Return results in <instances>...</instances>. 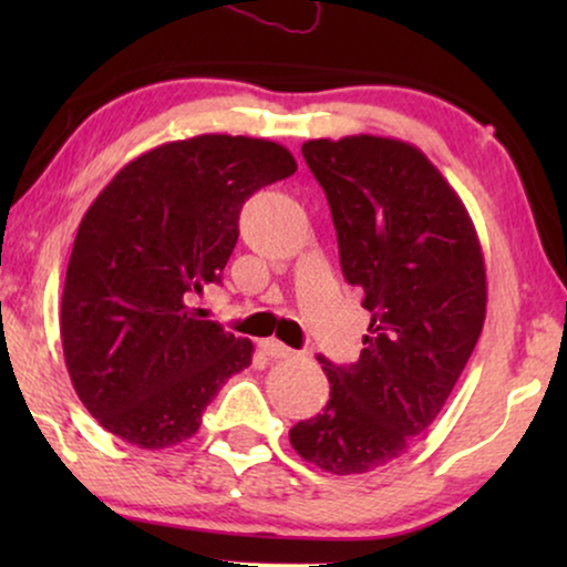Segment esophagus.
I'll return each mask as SVG.
<instances>
[{"label":"esophagus","mask_w":567,"mask_h":567,"mask_svg":"<svg viewBox=\"0 0 567 567\" xmlns=\"http://www.w3.org/2000/svg\"><path fill=\"white\" fill-rule=\"evenodd\" d=\"M260 351L268 355V359H291L293 355V351L289 346H284L281 340H276V338H266V340H260Z\"/></svg>","instance_id":"esophagus-1"}]
</instances>
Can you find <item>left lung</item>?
Instances as JSON below:
<instances>
[{
	"label": "left lung",
	"mask_w": 567,
	"mask_h": 567,
	"mask_svg": "<svg viewBox=\"0 0 567 567\" xmlns=\"http://www.w3.org/2000/svg\"><path fill=\"white\" fill-rule=\"evenodd\" d=\"M301 154L371 322L351 367L317 355L330 400L289 439L324 472L363 475L405 454L452 394L483 332L485 260L467 208L413 144L361 134Z\"/></svg>",
	"instance_id": "1"
}]
</instances>
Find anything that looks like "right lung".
<instances>
[{
    "label": "right lung",
    "mask_w": 567,
    "mask_h": 567,
    "mask_svg": "<svg viewBox=\"0 0 567 567\" xmlns=\"http://www.w3.org/2000/svg\"><path fill=\"white\" fill-rule=\"evenodd\" d=\"M297 173L286 146L204 134L128 162L76 229L61 343L84 408L138 449L190 439L252 343L190 307L221 281L255 190Z\"/></svg>",
    "instance_id": "obj_1"
}]
</instances>
